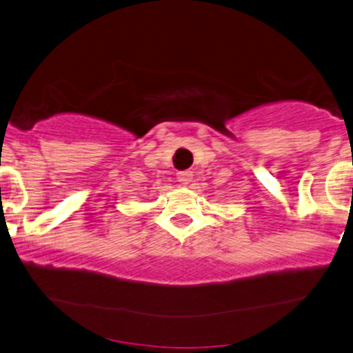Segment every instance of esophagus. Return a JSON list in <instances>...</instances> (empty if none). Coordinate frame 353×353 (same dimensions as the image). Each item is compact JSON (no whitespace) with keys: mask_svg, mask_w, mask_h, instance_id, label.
I'll return each mask as SVG.
<instances>
[{"mask_svg":"<svg viewBox=\"0 0 353 353\" xmlns=\"http://www.w3.org/2000/svg\"><path fill=\"white\" fill-rule=\"evenodd\" d=\"M176 178H178V181H180V183L188 185L190 181L193 180V172H190V170H183V172H178L176 173Z\"/></svg>","mask_w":353,"mask_h":353,"instance_id":"esophagus-1","label":"esophagus"}]
</instances>
